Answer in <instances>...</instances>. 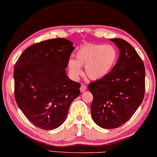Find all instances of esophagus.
I'll return each mask as SVG.
<instances>
[{"label":"esophagus","mask_w":157,"mask_h":157,"mask_svg":"<svg viewBox=\"0 0 157 157\" xmlns=\"http://www.w3.org/2000/svg\"><path fill=\"white\" fill-rule=\"evenodd\" d=\"M80 90H81V92L85 91V90H87V86H86L85 85H81Z\"/></svg>","instance_id":"esophagus-1"}]
</instances>
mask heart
Returning <instances> with one entry per match:
<instances>
[{
  "label": "heart",
  "mask_w": 157,
  "mask_h": 157,
  "mask_svg": "<svg viewBox=\"0 0 157 157\" xmlns=\"http://www.w3.org/2000/svg\"><path fill=\"white\" fill-rule=\"evenodd\" d=\"M75 60L68 62L69 72L74 78L82 75L81 67H85V74L91 80L105 77L115 65L118 58L117 48L112 45L87 44L76 52Z\"/></svg>",
  "instance_id": "b5f03b06"
}]
</instances>
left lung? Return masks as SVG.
I'll return each mask as SVG.
<instances>
[{"instance_id": "8db88e82", "label": "left lung", "mask_w": 157, "mask_h": 157, "mask_svg": "<svg viewBox=\"0 0 157 157\" xmlns=\"http://www.w3.org/2000/svg\"><path fill=\"white\" fill-rule=\"evenodd\" d=\"M120 49L117 63L105 77L91 82L90 111L94 122L104 129L117 128L130 119L142 102L145 91V68L129 43L111 39Z\"/></svg>"}]
</instances>
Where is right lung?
Listing matches in <instances>:
<instances>
[{
    "instance_id": "right-lung-1",
    "label": "right lung",
    "mask_w": 157,
    "mask_h": 157,
    "mask_svg": "<svg viewBox=\"0 0 157 157\" xmlns=\"http://www.w3.org/2000/svg\"><path fill=\"white\" fill-rule=\"evenodd\" d=\"M74 48L64 38L45 40L26 48L15 64L16 103L42 129L61 125L70 104L80 94V83L69 78L65 70Z\"/></svg>"
}]
</instances>
